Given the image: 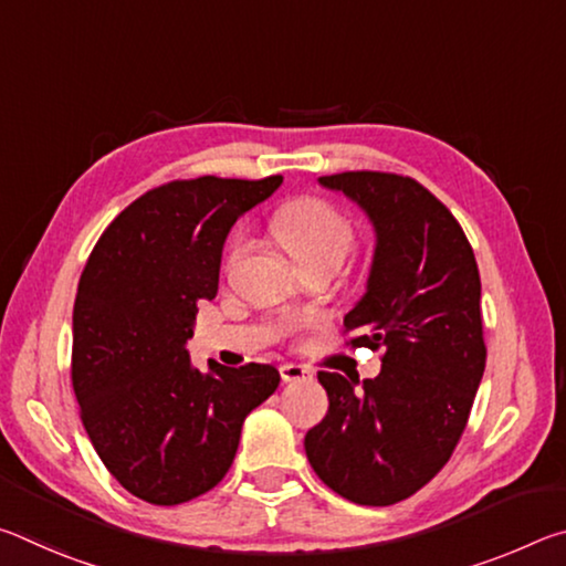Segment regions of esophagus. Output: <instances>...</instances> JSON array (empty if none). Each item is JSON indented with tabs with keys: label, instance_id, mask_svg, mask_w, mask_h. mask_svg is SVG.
Wrapping results in <instances>:
<instances>
[{
	"label": "esophagus",
	"instance_id": "34e87169",
	"mask_svg": "<svg viewBox=\"0 0 566 566\" xmlns=\"http://www.w3.org/2000/svg\"><path fill=\"white\" fill-rule=\"evenodd\" d=\"M280 375H282V381H304V379H312V371L306 369V367H302V364H282Z\"/></svg>",
	"mask_w": 566,
	"mask_h": 566
}]
</instances>
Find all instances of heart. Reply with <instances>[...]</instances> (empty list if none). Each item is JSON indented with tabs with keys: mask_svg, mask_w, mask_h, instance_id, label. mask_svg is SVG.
Here are the masks:
<instances>
[{
	"mask_svg": "<svg viewBox=\"0 0 566 566\" xmlns=\"http://www.w3.org/2000/svg\"><path fill=\"white\" fill-rule=\"evenodd\" d=\"M274 232L296 262L332 260L342 264L354 242L349 219L314 197L286 205L274 219ZM234 249H242V239H237Z\"/></svg>",
	"mask_w": 566,
	"mask_h": 566,
	"instance_id": "b5f03b06",
	"label": "heart"
}]
</instances>
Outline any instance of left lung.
Instances as JSON below:
<instances>
[{"label":"left lung","mask_w":566,"mask_h":566,"mask_svg":"<svg viewBox=\"0 0 566 566\" xmlns=\"http://www.w3.org/2000/svg\"><path fill=\"white\" fill-rule=\"evenodd\" d=\"M375 232L361 300L344 317L354 347H385L375 379L319 371L329 409L304 437L324 484L367 506L397 504L452 457L484 375L482 282L452 212L415 179L385 171L319 177Z\"/></svg>","instance_id":"1"}]
</instances>
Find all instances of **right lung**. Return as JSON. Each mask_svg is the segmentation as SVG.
Masks as SVG:
<instances>
[{
	"instance_id": "obj_1",
	"label": "right lung",
	"mask_w": 566,
	"mask_h": 566,
	"mask_svg": "<svg viewBox=\"0 0 566 566\" xmlns=\"http://www.w3.org/2000/svg\"><path fill=\"white\" fill-rule=\"evenodd\" d=\"M282 177L171 181L104 229L72 314V385L92 447L139 500L171 506L222 482L249 411L274 395L272 364L207 371L185 349L214 300L229 229Z\"/></svg>"
}]
</instances>
